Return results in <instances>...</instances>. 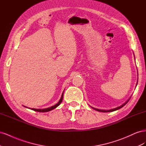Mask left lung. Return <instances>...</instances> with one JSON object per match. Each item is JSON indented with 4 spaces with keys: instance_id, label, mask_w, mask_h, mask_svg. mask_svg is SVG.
<instances>
[{
    "instance_id": "left-lung-1",
    "label": "left lung",
    "mask_w": 146,
    "mask_h": 146,
    "mask_svg": "<svg viewBox=\"0 0 146 146\" xmlns=\"http://www.w3.org/2000/svg\"><path fill=\"white\" fill-rule=\"evenodd\" d=\"M134 56H135V55H134ZM138 79H137V83H136V86H137V84H138ZM131 98V97L130 98L128 99L125 103H123L122 105H121V106H119V107H116V108H113V109H111V110H100V109H98V108H93V107H92V108H93L94 110H97V111H100V112H104V113H107V112H112V111H116V110H119V109H120V108H121L122 107H123V106H124L129 101V100H130V99Z\"/></svg>"
}]
</instances>
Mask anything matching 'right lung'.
<instances>
[{"instance_id": "add662e5", "label": "right lung", "mask_w": 146, "mask_h": 146, "mask_svg": "<svg viewBox=\"0 0 146 146\" xmlns=\"http://www.w3.org/2000/svg\"><path fill=\"white\" fill-rule=\"evenodd\" d=\"M63 94H64V91L63 92L62 95H61V97L60 100L58 101V102L56 104H55V105L52 106V107H48V108H44V109H36V108H30V109L32 110H33V111H35L42 112V113H44V112H47V111H51V110L56 108L57 107H58V106H59L61 104V102H62L63 98ZM26 108H27V107H26Z\"/></svg>"}]
</instances>
